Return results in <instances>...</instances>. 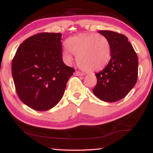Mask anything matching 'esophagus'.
Wrapping results in <instances>:
<instances>
[{"label": "esophagus", "instance_id": "obj_1", "mask_svg": "<svg viewBox=\"0 0 153 153\" xmlns=\"http://www.w3.org/2000/svg\"><path fill=\"white\" fill-rule=\"evenodd\" d=\"M75 75H76V76H83L84 74H83V73H81L80 72H78V71H76V72H75Z\"/></svg>", "mask_w": 153, "mask_h": 153}]
</instances>
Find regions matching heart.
<instances>
[{"mask_svg":"<svg viewBox=\"0 0 153 153\" xmlns=\"http://www.w3.org/2000/svg\"><path fill=\"white\" fill-rule=\"evenodd\" d=\"M71 53L76 56L77 63L83 70L100 71L107 65L111 56L110 42L104 35L83 33L69 38L63 55L66 61L72 60Z\"/></svg>","mask_w":153,"mask_h":153,"instance_id":"heart-1","label":"heart"}]
</instances>
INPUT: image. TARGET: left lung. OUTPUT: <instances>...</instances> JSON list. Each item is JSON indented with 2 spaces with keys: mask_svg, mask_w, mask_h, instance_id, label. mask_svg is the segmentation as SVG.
Returning <instances> with one entry per match:
<instances>
[{
  "mask_svg": "<svg viewBox=\"0 0 153 153\" xmlns=\"http://www.w3.org/2000/svg\"><path fill=\"white\" fill-rule=\"evenodd\" d=\"M110 42V61L95 74L97 82L93 93L102 101L115 102L125 97L133 88L138 77V57L125 35L110 30L98 32Z\"/></svg>",
  "mask_w": 153,
  "mask_h": 153,
  "instance_id": "1",
  "label": "left lung"
}]
</instances>
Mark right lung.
Listing matches in <instances>:
<instances>
[{
	"label": "right lung",
	"mask_w": 153,
	"mask_h": 153,
	"mask_svg": "<svg viewBox=\"0 0 153 153\" xmlns=\"http://www.w3.org/2000/svg\"><path fill=\"white\" fill-rule=\"evenodd\" d=\"M61 39V33L33 35L21 44L12 60L16 93L23 103L34 110L54 107L75 71L63 62Z\"/></svg>",
	"instance_id": "1"
}]
</instances>
